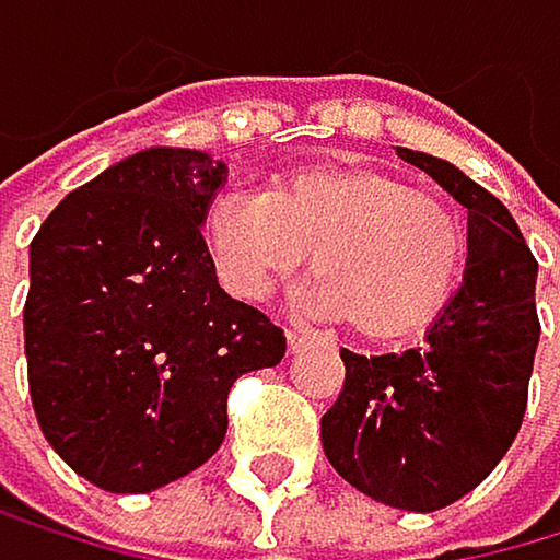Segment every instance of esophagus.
I'll return each mask as SVG.
<instances>
[{
    "label": "esophagus",
    "mask_w": 560,
    "mask_h": 560,
    "mask_svg": "<svg viewBox=\"0 0 560 560\" xmlns=\"http://www.w3.org/2000/svg\"><path fill=\"white\" fill-rule=\"evenodd\" d=\"M308 343H326V336L308 332V329H291V332H287V347H291V353H298L301 347H308Z\"/></svg>",
    "instance_id": "34e87169"
}]
</instances>
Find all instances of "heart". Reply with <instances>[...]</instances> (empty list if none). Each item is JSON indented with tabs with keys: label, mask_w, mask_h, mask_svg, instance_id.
<instances>
[{
	"label": "heart",
	"mask_w": 560,
	"mask_h": 560,
	"mask_svg": "<svg viewBox=\"0 0 560 560\" xmlns=\"http://www.w3.org/2000/svg\"><path fill=\"white\" fill-rule=\"evenodd\" d=\"M210 262L234 298L259 301L315 252L301 304L350 318L368 340H402L445 312L463 262L442 199L368 167H308L273 192L228 188L202 220Z\"/></svg>",
	"instance_id": "b5f03b06"
}]
</instances>
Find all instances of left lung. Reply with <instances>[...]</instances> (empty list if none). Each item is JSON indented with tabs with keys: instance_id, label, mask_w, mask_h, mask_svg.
<instances>
[{
	"instance_id": "8db88e82",
	"label": "left lung",
	"mask_w": 560,
	"mask_h": 560,
	"mask_svg": "<svg viewBox=\"0 0 560 560\" xmlns=\"http://www.w3.org/2000/svg\"><path fill=\"white\" fill-rule=\"evenodd\" d=\"M466 210V269L421 347L340 350L347 382L323 417L332 470L402 512L470 494L515 442L526 413L537 323V259L505 202L456 164L396 147Z\"/></svg>"
}]
</instances>
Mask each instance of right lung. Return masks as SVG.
Masks as SVG:
<instances>
[{
    "instance_id": "1",
    "label": "right lung",
    "mask_w": 560,
    "mask_h": 560,
    "mask_svg": "<svg viewBox=\"0 0 560 560\" xmlns=\"http://www.w3.org/2000/svg\"><path fill=\"white\" fill-rule=\"evenodd\" d=\"M224 182L207 150H139L69 192L31 242L23 350L37 424L112 494L207 463L231 385L287 350L283 329L217 283L202 220Z\"/></svg>"
}]
</instances>
